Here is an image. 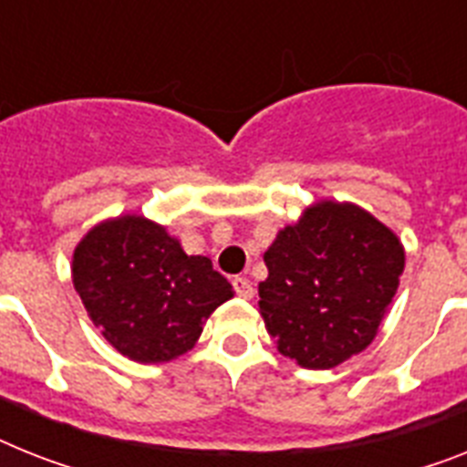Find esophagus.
Wrapping results in <instances>:
<instances>
[{
	"mask_svg": "<svg viewBox=\"0 0 467 467\" xmlns=\"http://www.w3.org/2000/svg\"><path fill=\"white\" fill-rule=\"evenodd\" d=\"M234 288H236V294L245 300H250L255 296V286H253V281H250L248 276H236V279H234Z\"/></svg>",
	"mask_w": 467,
	"mask_h": 467,
	"instance_id": "34e87169",
	"label": "esophagus"
}]
</instances>
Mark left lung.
Instances as JSON below:
<instances>
[{
	"label": "left lung",
	"instance_id": "left-lung-1",
	"mask_svg": "<svg viewBox=\"0 0 467 467\" xmlns=\"http://www.w3.org/2000/svg\"><path fill=\"white\" fill-rule=\"evenodd\" d=\"M265 265L257 306L279 353L329 369L375 341L406 253L363 207L322 200L276 234Z\"/></svg>",
	"mask_w": 467,
	"mask_h": 467
}]
</instances>
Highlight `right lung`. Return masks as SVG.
<instances>
[{
    "mask_svg": "<svg viewBox=\"0 0 467 467\" xmlns=\"http://www.w3.org/2000/svg\"><path fill=\"white\" fill-rule=\"evenodd\" d=\"M73 286L92 325L136 363H169L195 346L202 325L234 298L210 257L140 214L92 226L73 250Z\"/></svg>",
    "mask_w": 467,
    "mask_h": 467,
    "instance_id": "obj_1",
    "label": "right lung"
}]
</instances>
